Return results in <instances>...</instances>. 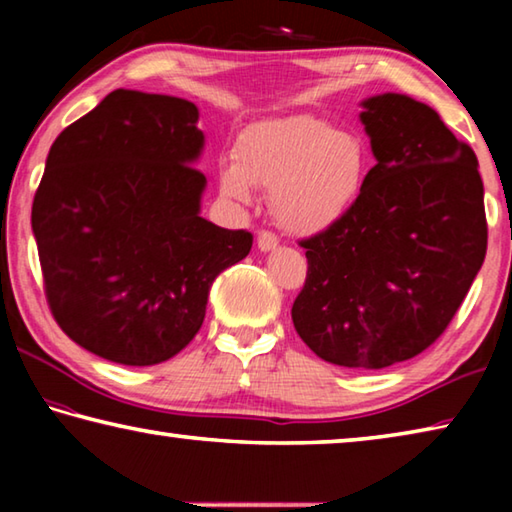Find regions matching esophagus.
Wrapping results in <instances>:
<instances>
[{
	"label": "esophagus",
	"mask_w": 512,
	"mask_h": 512,
	"mask_svg": "<svg viewBox=\"0 0 512 512\" xmlns=\"http://www.w3.org/2000/svg\"><path fill=\"white\" fill-rule=\"evenodd\" d=\"M277 244H280V239H277L273 232H268V230H262L257 235V248L262 250V253H268V250H273V248H277Z\"/></svg>",
	"instance_id": "34e87169"
}]
</instances>
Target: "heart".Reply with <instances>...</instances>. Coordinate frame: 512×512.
<instances>
[{"instance_id": "obj_1", "label": "heart", "mask_w": 512, "mask_h": 512, "mask_svg": "<svg viewBox=\"0 0 512 512\" xmlns=\"http://www.w3.org/2000/svg\"><path fill=\"white\" fill-rule=\"evenodd\" d=\"M368 167L359 135L298 115L248 128L237 140L235 162L219 171V189L235 203L253 201V185L271 189L275 221L293 235L309 237L352 210Z\"/></svg>"}]
</instances>
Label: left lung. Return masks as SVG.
<instances>
[{
    "instance_id": "1",
    "label": "left lung",
    "mask_w": 512,
    "mask_h": 512,
    "mask_svg": "<svg viewBox=\"0 0 512 512\" xmlns=\"http://www.w3.org/2000/svg\"><path fill=\"white\" fill-rule=\"evenodd\" d=\"M377 164L352 210L302 239L307 280L291 307L320 359L379 370L436 343L488 248L479 160L438 112L404 94L361 103Z\"/></svg>"
}]
</instances>
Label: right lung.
<instances>
[{"mask_svg":"<svg viewBox=\"0 0 512 512\" xmlns=\"http://www.w3.org/2000/svg\"><path fill=\"white\" fill-rule=\"evenodd\" d=\"M192 101L115 90L51 144L33 198L45 296L60 329L121 366H155L203 325L216 275L253 235L201 216Z\"/></svg>","mask_w":512,"mask_h":512,"instance_id":"1","label":"right lung"}]
</instances>
